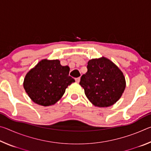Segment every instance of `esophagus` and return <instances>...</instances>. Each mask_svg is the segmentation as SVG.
<instances>
[{
    "instance_id": "1",
    "label": "esophagus",
    "mask_w": 151,
    "mask_h": 151,
    "mask_svg": "<svg viewBox=\"0 0 151 151\" xmlns=\"http://www.w3.org/2000/svg\"><path fill=\"white\" fill-rule=\"evenodd\" d=\"M80 80H81V78L80 77H78V78H75V81L76 83H79L80 82Z\"/></svg>"
}]
</instances>
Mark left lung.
<instances>
[{"mask_svg": "<svg viewBox=\"0 0 151 151\" xmlns=\"http://www.w3.org/2000/svg\"><path fill=\"white\" fill-rule=\"evenodd\" d=\"M87 72L81 76L80 85L94 106L108 107L121 98L126 81L118 66L105 57L88 62Z\"/></svg>", "mask_w": 151, "mask_h": 151, "instance_id": "8db88e82", "label": "left lung"}]
</instances>
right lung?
<instances>
[{
	"instance_id": "obj_1",
	"label": "right lung",
	"mask_w": 151,
	"mask_h": 151,
	"mask_svg": "<svg viewBox=\"0 0 151 151\" xmlns=\"http://www.w3.org/2000/svg\"><path fill=\"white\" fill-rule=\"evenodd\" d=\"M69 71V67L61 65L58 60H40L25 76L24 90L34 103L45 106L52 105L75 81L68 75Z\"/></svg>"
}]
</instances>
